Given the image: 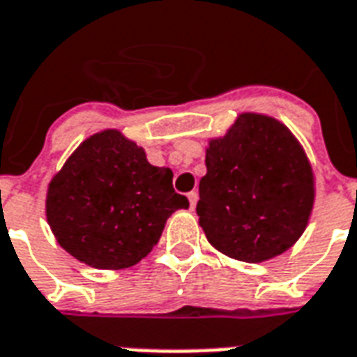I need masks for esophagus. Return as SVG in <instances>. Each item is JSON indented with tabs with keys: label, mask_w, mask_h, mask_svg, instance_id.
I'll use <instances>...</instances> for the list:
<instances>
[{
	"label": "esophagus",
	"mask_w": 357,
	"mask_h": 357,
	"mask_svg": "<svg viewBox=\"0 0 357 357\" xmlns=\"http://www.w3.org/2000/svg\"><path fill=\"white\" fill-rule=\"evenodd\" d=\"M197 192H190L188 193V201H190V208H195V204H197Z\"/></svg>",
	"instance_id": "obj_1"
}]
</instances>
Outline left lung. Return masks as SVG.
Here are the masks:
<instances>
[{"instance_id": "left-lung-1", "label": "left lung", "mask_w": 357, "mask_h": 357, "mask_svg": "<svg viewBox=\"0 0 357 357\" xmlns=\"http://www.w3.org/2000/svg\"><path fill=\"white\" fill-rule=\"evenodd\" d=\"M197 216L223 255L264 262L296 244L314 203L307 154L278 119L240 113L223 137L208 141Z\"/></svg>"}]
</instances>
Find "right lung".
I'll return each instance as SVG.
<instances>
[{"label":"right lung","mask_w":357,"mask_h":357,"mask_svg":"<svg viewBox=\"0 0 357 357\" xmlns=\"http://www.w3.org/2000/svg\"><path fill=\"white\" fill-rule=\"evenodd\" d=\"M190 203L173 171L119 130H102L74 151L46 193V220L66 253L98 270L130 268L158 244L167 218Z\"/></svg>","instance_id":"obj_1"}]
</instances>
